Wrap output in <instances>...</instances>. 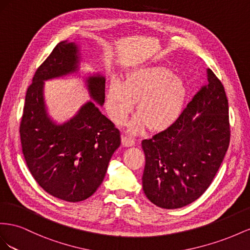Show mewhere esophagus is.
<instances>
[{
  "label": "esophagus",
  "instance_id": "obj_1",
  "mask_svg": "<svg viewBox=\"0 0 250 250\" xmlns=\"http://www.w3.org/2000/svg\"><path fill=\"white\" fill-rule=\"evenodd\" d=\"M123 145L125 146H132L135 145V140L130 136L124 135V136H123Z\"/></svg>",
  "mask_w": 250,
  "mask_h": 250
}]
</instances>
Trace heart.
I'll return each instance as SVG.
<instances>
[{"instance_id":"1","label":"heart","mask_w":250,"mask_h":250,"mask_svg":"<svg viewBox=\"0 0 250 250\" xmlns=\"http://www.w3.org/2000/svg\"><path fill=\"white\" fill-rule=\"evenodd\" d=\"M188 89L182 78L165 67H141L127 73L124 83L117 78L110 83L106 110L115 123L123 125L129 118L135 103L138 115L131 132L138 133L148 125L162 130L180 115Z\"/></svg>"}]
</instances>
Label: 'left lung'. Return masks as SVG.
Wrapping results in <instances>:
<instances>
[{"label":"left lung","instance_id":"1","mask_svg":"<svg viewBox=\"0 0 250 250\" xmlns=\"http://www.w3.org/2000/svg\"><path fill=\"white\" fill-rule=\"evenodd\" d=\"M228 102L222 83L206 69V83L167 130L141 142L142 188L161 208L194 202L208 188L229 145Z\"/></svg>","mask_w":250,"mask_h":250}]
</instances>
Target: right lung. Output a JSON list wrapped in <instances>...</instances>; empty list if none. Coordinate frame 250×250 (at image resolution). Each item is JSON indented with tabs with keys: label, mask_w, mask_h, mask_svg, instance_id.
<instances>
[{
	"label": "right lung",
	"mask_w": 250,
	"mask_h": 250,
	"mask_svg": "<svg viewBox=\"0 0 250 250\" xmlns=\"http://www.w3.org/2000/svg\"><path fill=\"white\" fill-rule=\"evenodd\" d=\"M82 48L62 41L35 72L28 88L20 135L23 154L33 178L51 196L80 202L92 196L104 179L119 147L120 132L99 110L104 104L102 72H81ZM80 77L91 98L72 117L59 123L48 114L44 82Z\"/></svg>",
	"instance_id": "add662e5"
}]
</instances>
